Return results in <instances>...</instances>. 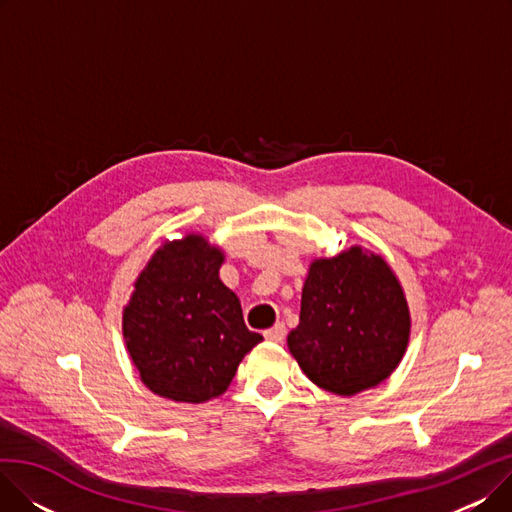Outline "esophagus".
Instances as JSON below:
<instances>
[{
    "label": "esophagus",
    "mask_w": 512,
    "mask_h": 512,
    "mask_svg": "<svg viewBox=\"0 0 512 512\" xmlns=\"http://www.w3.org/2000/svg\"><path fill=\"white\" fill-rule=\"evenodd\" d=\"M263 336H265L267 340H270V342L280 344V342L286 338V328H284V324H276L274 328L265 330V332H263Z\"/></svg>",
    "instance_id": "34e87169"
}]
</instances>
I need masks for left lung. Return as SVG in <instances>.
<instances>
[{"mask_svg": "<svg viewBox=\"0 0 512 512\" xmlns=\"http://www.w3.org/2000/svg\"><path fill=\"white\" fill-rule=\"evenodd\" d=\"M411 311L390 263L359 245L317 257L303 286L288 351L307 378L355 396L390 378L407 353Z\"/></svg>", "mask_w": 512, "mask_h": 512, "instance_id": "1", "label": "left lung"}]
</instances>
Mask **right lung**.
Here are the masks:
<instances>
[{"mask_svg":"<svg viewBox=\"0 0 512 512\" xmlns=\"http://www.w3.org/2000/svg\"><path fill=\"white\" fill-rule=\"evenodd\" d=\"M224 259L218 245L188 232L166 240L134 280L122 334L153 394L191 405L218 398L263 340L245 326L238 297L220 280Z\"/></svg>","mask_w":512,"mask_h":512,"instance_id":"add662e5","label":"right lung"}]
</instances>
